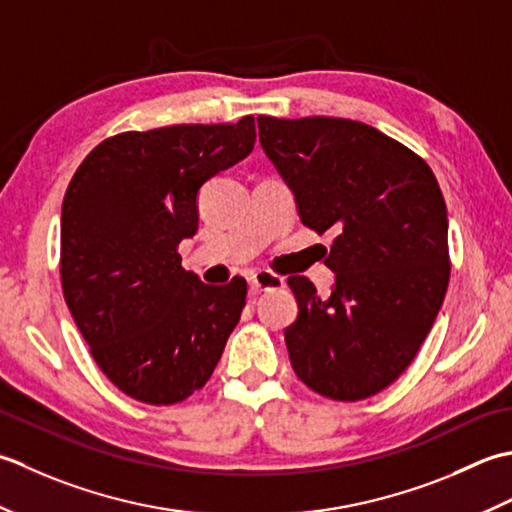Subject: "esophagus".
I'll return each mask as SVG.
<instances>
[{"instance_id": "34e87169", "label": "esophagus", "mask_w": 512, "mask_h": 512, "mask_svg": "<svg viewBox=\"0 0 512 512\" xmlns=\"http://www.w3.org/2000/svg\"><path fill=\"white\" fill-rule=\"evenodd\" d=\"M285 287V278L278 274H271V271H256V274L249 278V291L252 294H260V291H271Z\"/></svg>"}]
</instances>
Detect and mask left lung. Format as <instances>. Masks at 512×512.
I'll return each instance as SVG.
<instances>
[{"mask_svg": "<svg viewBox=\"0 0 512 512\" xmlns=\"http://www.w3.org/2000/svg\"><path fill=\"white\" fill-rule=\"evenodd\" d=\"M269 161L300 221L338 232L325 265L329 298L289 276L298 318L285 329L291 367L325 398L356 402L404 373L440 311L448 263L446 203L422 156L367 123L258 117Z\"/></svg>", "mask_w": 512, "mask_h": 512, "instance_id": "1", "label": "left lung"}]
</instances>
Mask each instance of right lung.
Listing matches in <instances>:
<instances>
[{
    "label": "right lung",
    "instance_id": "obj_1",
    "mask_svg": "<svg viewBox=\"0 0 512 512\" xmlns=\"http://www.w3.org/2000/svg\"><path fill=\"white\" fill-rule=\"evenodd\" d=\"M254 117L121 132L77 168L61 207V287L108 380L163 406L210 380L247 283L205 285L181 267L201 185L254 150Z\"/></svg>",
    "mask_w": 512,
    "mask_h": 512
}]
</instances>
